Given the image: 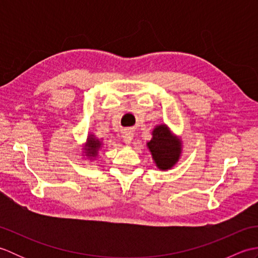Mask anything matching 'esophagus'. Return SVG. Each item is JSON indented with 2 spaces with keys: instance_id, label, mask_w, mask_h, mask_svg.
Returning <instances> with one entry per match:
<instances>
[{
  "instance_id": "esophagus-1",
  "label": "esophagus",
  "mask_w": 258,
  "mask_h": 258,
  "mask_svg": "<svg viewBox=\"0 0 258 258\" xmlns=\"http://www.w3.org/2000/svg\"><path fill=\"white\" fill-rule=\"evenodd\" d=\"M123 138H124V143L130 145L132 143V140H133V132L131 130H125Z\"/></svg>"
}]
</instances>
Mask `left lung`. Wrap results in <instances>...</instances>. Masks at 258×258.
Returning a JSON list of instances; mask_svg holds the SVG:
<instances>
[{"mask_svg":"<svg viewBox=\"0 0 258 258\" xmlns=\"http://www.w3.org/2000/svg\"><path fill=\"white\" fill-rule=\"evenodd\" d=\"M152 135L147 146L156 166L160 169L172 168L180 155V141L174 138L166 125L156 126Z\"/></svg>","mask_w":258,"mask_h":258,"instance_id":"1","label":"left lung"}]
</instances>
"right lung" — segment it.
Returning a JSON list of instances; mask_svg holds the SVG:
<instances>
[{
  "instance_id": "obj_1",
  "label": "right lung",
  "mask_w": 258,
  "mask_h": 258,
  "mask_svg": "<svg viewBox=\"0 0 258 258\" xmlns=\"http://www.w3.org/2000/svg\"><path fill=\"white\" fill-rule=\"evenodd\" d=\"M101 142L94 138V135H90V138L87 139V143L85 147V153L89 157H95L97 154L98 149L101 147Z\"/></svg>"
}]
</instances>
